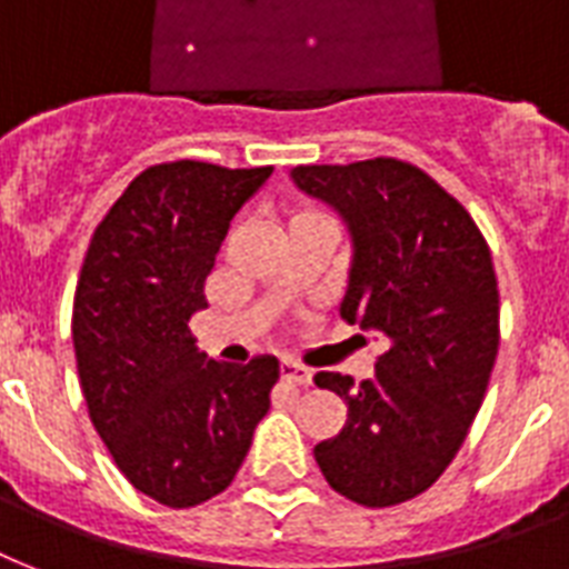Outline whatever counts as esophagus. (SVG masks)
Segmentation results:
<instances>
[{"instance_id": "esophagus-1", "label": "esophagus", "mask_w": 569, "mask_h": 569, "mask_svg": "<svg viewBox=\"0 0 569 569\" xmlns=\"http://www.w3.org/2000/svg\"><path fill=\"white\" fill-rule=\"evenodd\" d=\"M280 378H283L286 383H298V387H310L312 383L310 369L292 363V360H283V363H280Z\"/></svg>"}]
</instances>
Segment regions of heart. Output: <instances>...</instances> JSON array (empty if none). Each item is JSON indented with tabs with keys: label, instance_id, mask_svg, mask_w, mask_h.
I'll list each match as a JSON object with an SVG mask.
<instances>
[{
	"label": "heart",
	"instance_id": "obj_1",
	"mask_svg": "<svg viewBox=\"0 0 569 569\" xmlns=\"http://www.w3.org/2000/svg\"><path fill=\"white\" fill-rule=\"evenodd\" d=\"M319 218H330L325 209H319V206H303V209H298V212L292 214V221L289 223H298V221H319Z\"/></svg>",
	"mask_w": 569,
	"mask_h": 569
}]
</instances>
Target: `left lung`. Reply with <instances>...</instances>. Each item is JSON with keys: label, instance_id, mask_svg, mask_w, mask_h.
I'll return each instance as SVG.
<instances>
[{"label": "left lung", "instance_id": "1", "mask_svg": "<svg viewBox=\"0 0 569 569\" xmlns=\"http://www.w3.org/2000/svg\"><path fill=\"white\" fill-rule=\"evenodd\" d=\"M292 180L348 223L355 257L339 316L383 342L363 383L316 375L348 405L316 463L351 502H407L446 472L485 401L499 351L493 257L467 209L410 162L301 164Z\"/></svg>", "mask_w": 569, "mask_h": 569}]
</instances>
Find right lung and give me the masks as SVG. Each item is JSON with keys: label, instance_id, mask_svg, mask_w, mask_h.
<instances>
[{"label": "right lung", "instance_id": "right-lung-1", "mask_svg": "<svg viewBox=\"0 0 569 569\" xmlns=\"http://www.w3.org/2000/svg\"><path fill=\"white\" fill-rule=\"evenodd\" d=\"M271 168L153 164L97 223L73 301V348L88 413L129 485L168 508L223 493L280 378L200 355L189 321L232 214Z\"/></svg>", "mask_w": 569, "mask_h": 569}]
</instances>
